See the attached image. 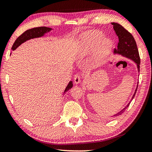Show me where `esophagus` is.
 <instances>
[{"mask_svg": "<svg viewBox=\"0 0 152 152\" xmlns=\"http://www.w3.org/2000/svg\"><path fill=\"white\" fill-rule=\"evenodd\" d=\"M74 83L78 84L80 83V77L78 75V74H76L75 76H74Z\"/></svg>", "mask_w": 152, "mask_h": 152, "instance_id": "1", "label": "esophagus"}]
</instances>
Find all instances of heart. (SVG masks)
I'll return each mask as SVG.
<instances>
[{"label":"heart","mask_w":152,"mask_h":152,"mask_svg":"<svg viewBox=\"0 0 152 152\" xmlns=\"http://www.w3.org/2000/svg\"><path fill=\"white\" fill-rule=\"evenodd\" d=\"M111 48V41L101 32L88 31L80 35L77 53L79 58H84L95 51V62L100 65L109 57Z\"/></svg>","instance_id":"1"}]
</instances>
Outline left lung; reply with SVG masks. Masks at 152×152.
Masks as SVG:
<instances>
[{
	"mask_svg": "<svg viewBox=\"0 0 152 152\" xmlns=\"http://www.w3.org/2000/svg\"><path fill=\"white\" fill-rule=\"evenodd\" d=\"M111 24L113 25V29L115 31V33L119 38V43H118L117 49L115 50L114 51V54L117 56H121L122 57H125L127 59H129L134 62L136 66H137V72L140 73V55H139L137 44L134 39V37L133 35L126 30L122 25L117 23H111ZM139 76V75H138ZM138 87V82L137 83V86L135 90L134 93H133L132 99L130 102L126 105L122 110L117 113L116 114L111 115L110 117L115 118L119 115H121L125 112V109L129 107V105L131 103L132 100L134 98L136 91L137 90Z\"/></svg>",
	"mask_w": 152,
	"mask_h": 152,
	"instance_id": "1",
	"label": "left lung"
}]
</instances>
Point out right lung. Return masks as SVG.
I'll list each match as a JSON object with an SVG mask.
<instances>
[{
    "label": "right lung",
    "instance_id": "1",
    "mask_svg": "<svg viewBox=\"0 0 152 152\" xmlns=\"http://www.w3.org/2000/svg\"><path fill=\"white\" fill-rule=\"evenodd\" d=\"M53 30L52 28L47 27H35L33 29H30L25 31L22 35H20L19 37L15 41L13 45L12 46V50H15L16 49L20 46L22 43H25L27 41L31 39H35V38H39L44 37L45 34L51 32ZM73 86L72 81H70L68 85H67L66 89L64 90L63 94L66 93L67 91L71 89Z\"/></svg>",
    "mask_w": 152,
    "mask_h": 152
}]
</instances>
